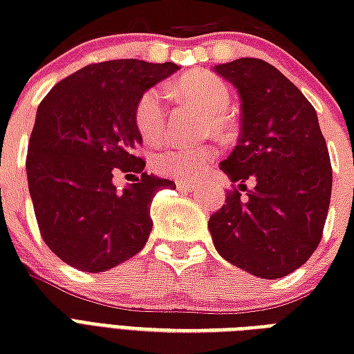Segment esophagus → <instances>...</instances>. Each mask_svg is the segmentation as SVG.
Instances as JSON below:
<instances>
[{"instance_id": "obj_1", "label": "esophagus", "mask_w": 354, "mask_h": 354, "mask_svg": "<svg viewBox=\"0 0 354 354\" xmlns=\"http://www.w3.org/2000/svg\"><path fill=\"white\" fill-rule=\"evenodd\" d=\"M176 187L182 189V191H194V189H196V183L187 182V180H178Z\"/></svg>"}]
</instances>
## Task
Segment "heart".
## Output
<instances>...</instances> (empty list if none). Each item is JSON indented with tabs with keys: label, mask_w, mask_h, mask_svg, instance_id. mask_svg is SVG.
Here are the masks:
<instances>
[{
	"label": "heart",
	"mask_w": 354,
	"mask_h": 354,
	"mask_svg": "<svg viewBox=\"0 0 354 354\" xmlns=\"http://www.w3.org/2000/svg\"><path fill=\"white\" fill-rule=\"evenodd\" d=\"M176 90L194 101L207 112L205 130L224 136L230 130L226 110L230 106V90L224 80L211 73L187 75L176 84ZM136 124L147 141H156L165 132L167 104L165 93L160 88H150L141 95L136 106ZM215 149L209 145L171 143L154 156V167L163 174L174 178H196L211 161Z\"/></svg>",
	"instance_id": "b5f03b06"
}]
</instances>
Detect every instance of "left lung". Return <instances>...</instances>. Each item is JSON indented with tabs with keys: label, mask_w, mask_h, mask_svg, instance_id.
Returning <instances> with one entry per match:
<instances>
[{
	"label": "left lung",
	"mask_w": 354,
	"mask_h": 354,
	"mask_svg": "<svg viewBox=\"0 0 354 354\" xmlns=\"http://www.w3.org/2000/svg\"><path fill=\"white\" fill-rule=\"evenodd\" d=\"M213 71L235 86L242 102L239 145L221 163L241 185L207 227L227 263L279 279L307 263L322 241L333 189L327 143L313 104L272 64L236 58Z\"/></svg>",
	"instance_id": "1"
}]
</instances>
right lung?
Segmentation results:
<instances>
[{"instance_id":"1","label":"right lung","mask_w":354,"mask_h":354,"mask_svg":"<svg viewBox=\"0 0 354 354\" xmlns=\"http://www.w3.org/2000/svg\"><path fill=\"white\" fill-rule=\"evenodd\" d=\"M178 69L136 58L90 64L40 102L25 161L29 193L41 239L69 266L104 272L147 244L152 198L176 185L143 171L136 106ZM118 171L134 176L122 192Z\"/></svg>"}]
</instances>
